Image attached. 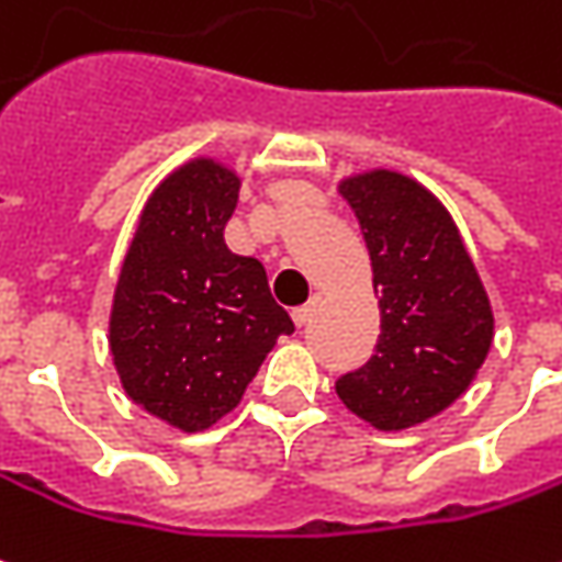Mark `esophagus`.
<instances>
[{
	"label": "esophagus",
	"mask_w": 562,
	"mask_h": 562,
	"mask_svg": "<svg viewBox=\"0 0 562 562\" xmlns=\"http://www.w3.org/2000/svg\"><path fill=\"white\" fill-rule=\"evenodd\" d=\"M319 301H322L319 294H313V297H310V304L292 310V319H294V325H297V328H301V325H307V322L313 319V313H316V307H319Z\"/></svg>",
	"instance_id": "esophagus-1"
}]
</instances>
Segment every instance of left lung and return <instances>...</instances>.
<instances>
[{
	"label": "left lung",
	"instance_id": "left-lung-1",
	"mask_svg": "<svg viewBox=\"0 0 562 562\" xmlns=\"http://www.w3.org/2000/svg\"><path fill=\"white\" fill-rule=\"evenodd\" d=\"M340 194L371 255L380 337L335 390L374 429H407L469 390L493 344V310L453 218L426 188L374 170L347 179Z\"/></svg>",
	"mask_w": 562,
	"mask_h": 562
}]
</instances>
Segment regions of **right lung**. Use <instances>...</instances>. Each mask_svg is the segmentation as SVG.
I'll return each instance as SVG.
<instances>
[{"mask_svg": "<svg viewBox=\"0 0 562 562\" xmlns=\"http://www.w3.org/2000/svg\"><path fill=\"white\" fill-rule=\"evenodd\" d=\"M237 194V172L215 160L179 167L145 203L115 289L109 344L121 383L182 431L234 411L277 337L294 331L261 261L227 249Z\"/></svg>", "mask_w": 562, "mask_h": 562, "instance_id": "1", "label": "right lung"}]
</instances>
